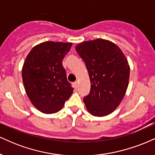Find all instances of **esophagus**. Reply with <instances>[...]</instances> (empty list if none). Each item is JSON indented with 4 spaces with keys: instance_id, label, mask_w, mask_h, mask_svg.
<instances>
[{
    "instance_id": "obj_1",
    "label": "esophagus",
    "mask_w": 155,
    "mask_h": 155,
    "mask_svg": "<svg viewBox=\"0 0 155 155\" xmlns=\"http://www.w3.org/2000/svg\"><path fill=\"white\" fill-rule=\"evenodd\" d=\"M73 85H74V88H77L78 86V81H75L74 83H73Z\"/></svg>"
}]
</instances>
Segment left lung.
Returning <instances> with one entry per match:
<instances>
[{
  "mask_svg": "<svg viewBox=\"0 0 155 155\" xmlns=\"http://www.w3.org/2000/svg\"><path fill=\"white\" fill-rule=\"evenodd\" d=\"M84 61L91 90L84 103L94 116L104 117L119 106L128 88L130 67L120 48L112 42L96 39L75 47Z\"/></svg>",
  "mask_w": 155,
  "mask_h": 155,
  "instance_id": "1",
  "label": "left lung"
}]
</instances>
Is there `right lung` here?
I'll list each match as a JSON object with an SVG mask.
<instances>
[{
  "mask_svg": "<svg viewBox=\"0 0 155 155\" xmlns=\"http://www.w3.org/2000/svg\"><path fill=\"white\" fill-rule=\"evenodd\" d=\"M72 43L46 41L32 48L22 67V80L29 99L38 110L56 113L73 92L62 60Z\"/></svg>",
  "mask_w": 155,
  "mask_h": 155,
  "instance_id": "add662e5",
  "label": "right lung"
}]
</instances>
